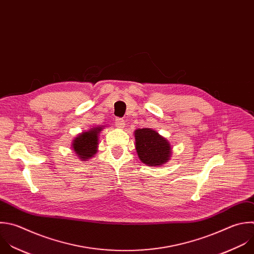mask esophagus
I'll use <instances>...</instances> for the list:
<instances>
[{"instance_id": "1", "label": "esophagus", "mask_w": 254, "mask_h": 254, "mask_svg": "<svg viewBox=\"0 0 254 254\" xmlns=\"http://www.w3.org/2000/svg\"><path fill=\"white\" fill-rule=\"evenodd\" d=\"M115 124L117 126V127H120V128H123L125 127V121L123 119H119L117 118L116 121H115Z\"/></svg>"}]
</instances>
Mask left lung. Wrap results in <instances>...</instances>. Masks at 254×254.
<instances>
[{"label": "left lung", "mask_w": 254, "mask_h": 254, "mask_svg": "<svg viewBox=\"0 0 254 254\" xmlns=\"http://www.w3.org/2000/svg\"><path fill=\"white\" fill-rule=\"evenodd\" d=\"M135 149L138 158L146 165L160 166L172 155V146L166 138L151 128H138L134 131Z\"/></svg>", "instance_id": "8db88e82"}]
</instances>
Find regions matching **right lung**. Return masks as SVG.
<instances>
[{
    "mask_svg": "<svg viewBox=\"0 0 254 254\" xmlns=\"http://www.w3.org/2000/svg\"><path fill=\"white\" fill-rule=\"evenodd\" d=\"M103 127H92L88 131L79 133L72 141V150L80 160H88L98 151L99 133Z\"/></svg>",
    "mask_w": 254,
    "mask_h": 254,
    "instance_id": "add662e5",
    "label": "right lung"
}]
</instances>
